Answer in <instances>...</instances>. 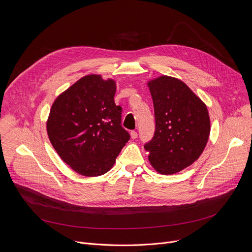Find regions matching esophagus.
Listing matches in <instances>:
<instances>
[{
  "instance_id": "1",
  "label": "esophagus",
  "mask_w": 252,
  "mask_h": 252,
  "mask_svg": "<svg viewBox=\"0 0 252 252\" xmlns=\"http://www.w3.org/2000/svg\"><path fill=\"white\" fill-rule=\"evenodd\" d=\"M130 137H131L132 139H135V138L137 137V132H136V131H134V130L130 131Z\"/></svg>"
}]
</instances>
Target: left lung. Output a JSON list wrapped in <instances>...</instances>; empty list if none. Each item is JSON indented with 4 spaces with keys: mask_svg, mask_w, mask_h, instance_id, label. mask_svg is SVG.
Segmentation results:
<instances>
[{
    "mask_svg": "<svg viewBox=\"0 0 252 252\" xmlns=\"http://www.w3.org/2000/svg\"><path fill=\"white\" fill-rule=\"evenodd\" d=\"M156 117L153 139L145 145L152 166L173 174L202 154L210 133L205 103L181 80L160 76L148 82Z\"/></svg>",
    "mask_w": 252,
    "mask_h": 252,
    "instance_id": "1",
    "label": "left lung"
}]
</instances>
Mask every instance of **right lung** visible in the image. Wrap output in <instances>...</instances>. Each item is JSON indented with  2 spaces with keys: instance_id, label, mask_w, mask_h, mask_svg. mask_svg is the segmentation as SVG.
Here are the masks:
<instances>
[{
  "instance_id": "right-lung-1",
  "label": "right lung",
  "mask_w": 252,
  "mask_h": 252,
  "mask_svg": "<svg viewBox=\"0 0 252 252\" xmlns=\"http://www.w3.org/2000/svg\"><path fill=\"white\" fill-rule=\"evenodd\" d=\"M113 79L88 75L54 101L47 121L52 146L71 169L88 176L109 171L129 139L122 127V107Z\"/></svg>"
}]
</instances>
